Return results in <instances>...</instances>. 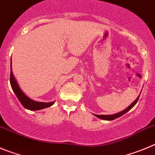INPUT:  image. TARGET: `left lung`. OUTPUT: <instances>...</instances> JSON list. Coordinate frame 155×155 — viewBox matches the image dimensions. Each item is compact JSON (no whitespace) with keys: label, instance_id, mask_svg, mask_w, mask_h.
<instances>
[{"label":"left lung","instance_id":"obj_1","mask_svg":"<svg viewBox=\"0 0 155 155\" xmlns=\"http://www.w3.org/2000/svg\"><path fill=\"white\" fill-rule=\"evenodd\" d=\"M139 97H140V96H138V97H137V98L136 100H135L134 101L133 103H132V104L127 107V108H126L125 110L121 111V112L117 113V114H112V115H97V114H96L95 116L97 117L98 118H100V119L102 120H113L120 117H121V116L124 115V114H126V113L128 112V111L132 108V107H134V106L137 104V100H138Z\"/></svg>","mask_w":155,"mask_h":155}]
</instances>
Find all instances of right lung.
Listing matches in <instances>:
<instances>
[{
	"mask_svg": "<svg viewBox=\"0 0 155 155\" xmlns=\"http://www.w3.org/2000/svg\"><path fill=\"white\" fill-rule=\"evenodd\" d=\"M10 83L12 86V90L15 93L16 97H18L21 104H22L25 108L30 110H39L41 109L47 108L53 105L55 102H49V103H42V102H37L32 100L29 97H28L25 93L22 92L19 87L18 84L17 83L16 79L13 75V72L12 69V65H11V75H10Z\"/></svg>",
	"mask_w": 155,
	"mask_h": 155,
	"instance_id": "1",
	"label": "right lung"
}]
</instances>
